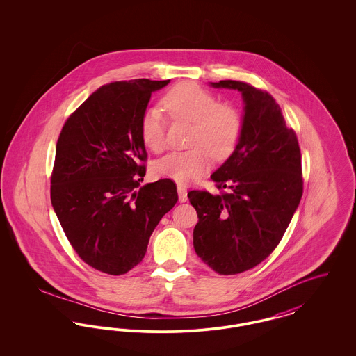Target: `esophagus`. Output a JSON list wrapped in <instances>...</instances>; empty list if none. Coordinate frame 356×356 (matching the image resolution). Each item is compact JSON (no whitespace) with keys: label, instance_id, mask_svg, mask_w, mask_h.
Returning <instances> with one entry per match:
<instances>
[{"label":"esophagus","instance_id":"esophagus-1","mask_svg":"<svg viewBox=\"0 0 356 356\" xmlns=\"http://www.w3.org/2000/svg\"><path fill=\"white\" fill-rule=\"evenodd\" d=\"M177 193H179L180 203H186V200H188V192H186V186H177Z\"/></svg>","mask_w":356,"mask_h":356}]
</instances>
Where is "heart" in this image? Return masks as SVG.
I'll list each match as a JSON object with an SVG mask.
<instances>
[{
  "instance_id": "heart-1",
  "label": "heart",
  "mask_w": 356,
  "mask_h": 356,
  "mask_svg": "<svg viewBox=\"0 0 356 356\" xmlns=\"http://www.w3.org/2000/svg\"><path fill=\"white\" fill-rule=\"evenodd\" d=\"M161 105L172 120L192 122L188 151L172 152L153 165L159 177L188 184L202 176L211 165V154L216 160L229 157L236 149L244 129L240 108L219 97L200 85L183 81L172 86L163 96ZM167 121L163 113L151 108L140 120V136L152 152L164 151Z\"/></svg>"
}]
</instances>
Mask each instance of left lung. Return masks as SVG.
<instances>
[{"instance_id": "obj_1", "label": "left lung", "mask_w": 356, "mask_h": 356, "mask_svg": "<svg viewBox=\"0 0 356 356\" xmlns=\"http://www.w3.org/2000/svg\"><path fill=\"white\" fill-rule=\"evenodd\" d=\"M212 86L241 92L244 129L235 152L211 176L219 193L188 192L199 218L193 247L213 271L236 275L267 259L284 235L303 195L302 153L267 90L234 80Z\"/></svg>"}]
</instances>
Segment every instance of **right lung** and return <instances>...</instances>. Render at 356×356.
Listing matches in <instances>:
<instances>
[{"mask_svg":"<svg viewBox=\"0 0 356 356\" xmlns=\"http://www.w3.org/2000/svg\"><path fill=\"white\" fill-rule=\"evenodd\" d=\"M168 83L137 79L102 85L58 136L51 205L76 254L97 271L122 275L136 267L153 229L179 200L170 179L140 186L148 156L140 120L153 90Z\"/></svg>","mask_w":356,"mask_h":356,"instance_id":"add662e5","label":"right lung"}]
</instances>
